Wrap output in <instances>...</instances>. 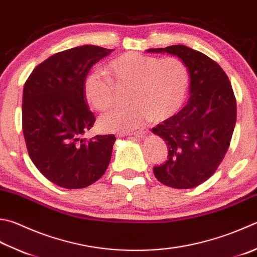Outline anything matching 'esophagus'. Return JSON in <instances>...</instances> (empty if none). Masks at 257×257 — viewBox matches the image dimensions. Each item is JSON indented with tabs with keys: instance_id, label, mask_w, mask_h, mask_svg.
I'll list each match as a JSON object with an SVG mask.
<instances>
[{
	"instance_id": "obj_1",
	"label": "esophagus",
	"mask_w": 257,
	"mask_h": 257,
	"mask_svg": "<svg viewBox=\"0 0 257 257\" xmlns=\"http://www.w3.org/2000/svg\"><path fill=\"white\" fill-rule=\"evenodd\" d=\"M148 133H149V131L143 128V130L137 131V132H134L131 135H133V137H137V138H143V137H145V135H148Z\"/></svg>"
}]
</instances>
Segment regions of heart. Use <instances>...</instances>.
Here are the masks:
<instances>
[{
    "mask_svg": "<svg viewBox=\"0 0 257 257\" xmlns=\"http://www.w3.org/2000/svg\"><path fill=\"white\" fill-rule=\"evenodd\" d=\"M100 71H91L84 80L85 98L97 110L112 107L115 86H130L125 108H115L100 116L104 132L126 133L150 119L161 122L177 114L189 89V71L177 57L160 58L135 51L113 58Z\"/></svg>",
    "mask_w": 257,
    "mask_h": 257,
    "instance_id": "heart-1",
    "label": "heart"
}]
</instances>
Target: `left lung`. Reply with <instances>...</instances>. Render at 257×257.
Listing matches in <instances>:
<instances>
[{"instance_id": "1", "label": "left lung", "mask_w": 257, "mask_h": 257, "mask_svg": "<svg viewBox=\"0 0 257 257\" xmlns=\"http://www.w3.org/2000/svg\"><path fill=\"white\" fill-rule=\"evenodd\" d=\"M167 52L185 62L190 87L187 105L152 128L168 145V160L153 168L168 187L199 186L215 173L224 159L236 124V98L226 72L202 52L176 45L149 49Z\"/></svg>"}]
</instances>
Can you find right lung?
I'll list each match as a JSON object with an SVG mask.
<instances>
[{"label":"right lung","mask_w":257,"mask_h":257,"mask_svg":"<svg viewBox=\"0 0 257 257\" xmlns=\"http://www.w3.org/2000/svg\"><path fill=\"white\" fill-rule=\"evenodd\" d=\"M112 51L87 45L55 53L24 84L22 128L29 156L59 187H88L109 164L114 134L81 137L96 120L85 98L84 80L91 67Z\"/></svg>","instance_id":"right-lung-1"}]
</instances>
